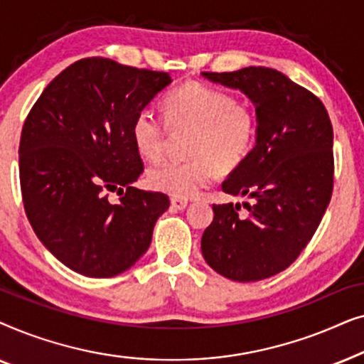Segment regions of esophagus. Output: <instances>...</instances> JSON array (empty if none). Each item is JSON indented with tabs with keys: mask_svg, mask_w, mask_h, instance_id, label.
I'll return each mask as SVG.
<instances>
[{
	"mask_svg": "<svg viewBox=\"0 0 364 364\" xmlns=\"http://www.w3.org/2000/svg\"><path fill=\"white\" fill-rule=\"evenodd\" d=\"M171 205L172 208H176V210H183V208L188 205V200L187 198H181V197H172Z\"/></svg>",
	"mask_w": 364,
	"mask_h": 364,
	"instance_id": "1",
	"label": "esophagus"
}]
</instances>
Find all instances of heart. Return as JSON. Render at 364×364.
I'll use <instances>...</instances> for the list:
<instances>
[{
	"instance_id": "obj_1",
	"label": "heart",
	"mask_w": 364,
	"mask_h": 364,
	"mask_svg": "<svg viewBox=\"0 0 364 364\" xmlns=\"http://www.w3.org/2000/svg\"><path fill=\"white\" fill-rule=\"evenodd\" d=\"M164 124L144 109L134 117L131 137L139 156L156 162L168 137L187 134L183 162H162L147 172L149 187L173 197H191L217 176L243 166L255 147L258 119L252 106L232 94L200 82L172 89L162 102Z\"/></svg>"
}]
</instances>
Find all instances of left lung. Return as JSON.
Returning a JSON list of instances; mask_svg holds the SVG:
<instances>
[{"label":"left lung","instance_id":"left-lung-1","mask_svg":"<svg viewBox=\"0 0 364 364\" xmlns=\"http://www.w3.org/2000/svg\"><path fill=\"white\" fill-rule=\"evenodd\" d=\"M202 76L240 89L258 119L252 154L222 183L223 192L247 196L250 202L213 205L202 255L228 280L270 278L296 260L331 200L330 116L315 94L275 69L250 66Z\"/></svg>","mask_w":364,"mask_h":364}]
</instances>
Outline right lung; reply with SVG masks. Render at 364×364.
Returning <instances> with one entry per match:
<instances>
[{
  "label": "right lung",
  "mask_w": 364,
  "mask_h": 364,
  "mask_svg": "<svg viewBox=\"0 0 364 364\" xmlns=\"http://www.w3.org/2000/svg\"><path fill=\"white\" fill-rule=\"evenodd\" d=\"M172 82L168 73L79 59L48 84L19 141V182L28 220L71 270L109 278L131 268L171 202L132 187L144 172L134 117ZM122 196L117 204L108 193Z\"/></svg>",
  "instance_id": "right-lung-1"
}]
</instances>
